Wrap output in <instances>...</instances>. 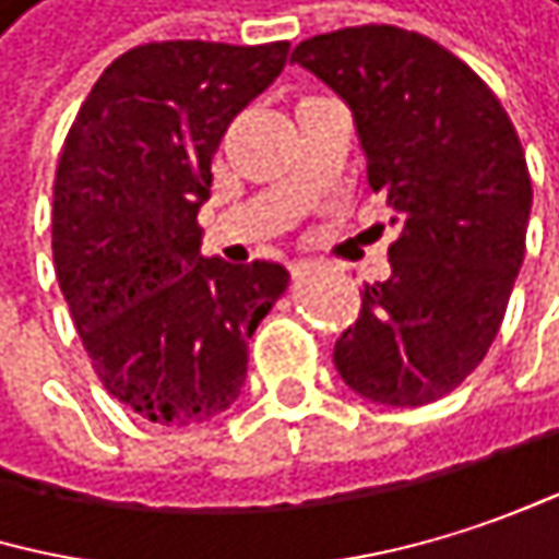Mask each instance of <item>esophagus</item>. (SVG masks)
<instances>
[{
  "instance_id": "esophagus-1",
  "label": "esophagus",
  "mask_w": 559,
  "mask_h": 559,
  "mask_svg": "<svg viewBox=\"0 0 559 559\" xmlns=\"http://www.w3.org/2000/svg\"><path fill=\"white\" fill-rule=\"evenodd\" d=\"M318 267H321V261H314V258H298V261L292 264L295 277H305V274H311V271H318Z\"/></svg>"
}]
</instances>
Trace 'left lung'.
<instances>
[{
    "instance_id": "8db88e82",
    "label": "left lung",
    "mask_w": 559,
    "mask_h": 559,
    "mask_svg": "<svg viewBox=\"0 0 559 559\" xmlns=\"http://www.w3.org/2000/svg\"><path fill=\"white\" fill-rule=\"evenodd\" d=\"M295 64L354 114L400 238L334 347L341 380L383 406L452 393L488 354L524 261L531 176L511 117L452 51L396 25L301 41Z\"/></svg>"
}]
</instances>
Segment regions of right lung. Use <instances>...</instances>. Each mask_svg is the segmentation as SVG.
Returning a JSON list of instances; mask_svg holds the SVG:
<instances>
[{
	"mask_svg": "<svg viewBox=\"0 0 559 559\" xmlns=\"http://www.w3.org/2000/svg\"><path fill=\"white\" fill-rule=\"evenodd\" d=\"M285 58L288 41H150L97 78L68 130L51 215L58 285L104 390L150 423L225 413L258 321L292 282L277 261L205 258L195 222L225 127Z\"/></svg>",
	"mask_w": 559,
	"mask_h": 559,
	"instance_id": "1",
	"label": "right lung"
}]
</instances>
